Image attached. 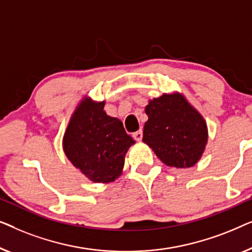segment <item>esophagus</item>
I'll return each instance as SVG.
<instances>
[{
  "label": "esophagus",
  "instance_id": "1",
  "mask_svg": "<svg viewBox=\"0 0 252 252\" xmlns=\"http://www.w3.org/2000/svg\"><path fill=\"white\" fill-rule=\"evenodd\" d=\"M132 137H133L134 139H136L137 141H140L141 139H143V131L138 130L137 132H134V133L132 134Z\"/></svg>",
  "mask_w": 252,
  "mask_h": 252
}]
</instances>
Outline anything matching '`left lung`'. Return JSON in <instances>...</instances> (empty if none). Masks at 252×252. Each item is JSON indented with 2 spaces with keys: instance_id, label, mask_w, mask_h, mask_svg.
I'll use <instances>...</instances> for the list:
<instances>
[{
  "instance_id": "8db88e82",
  "label": "left lung",
  "mask_w": 252,
  "mask_h": 252,
  "mask_svg": "<svg viewBox=\"0 0 252 252\" xmlns=\"http://www.w3.org/2000/svg\"><path fill=\"white\" fill-rule=\"evenodd\" d=\"M145 112L143 141L169 166L189 168L200 160L208 141L207 123L183 95L163 94Z\"/></svg>"
}]
</instances>
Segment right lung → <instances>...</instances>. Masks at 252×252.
<instances>
[{
	"instance_id": "obj_1",
	"label": "right lung",
	"mask_w": 252,
	"mask_h": 252,
	"mask_svg": "<svg viewBox=\"0 0 252 252\" xmlns=\"http://www.w3.org/2000/svg\"><path fill=\"white\" fill-rule=\"evenodd\" d=\"M105 101L86 99L74 113L63 136V151L74 166L94 183H111L121 175L132 137L119 119L104 112Z\"/></svg>"
}]
</instances>
